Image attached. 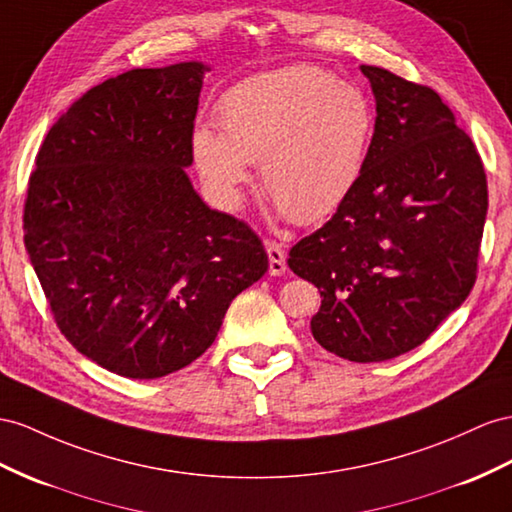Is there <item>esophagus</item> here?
I'll list each match as a JSON object with an SVG mask.
<instances>
[{
  "mask_svg": "<svg viewBox=\"0 0 512 512\" xmlns=\"http://www.w3.org/2000/svg\"><path fill=\"white\" fill-rule=\"evenodd\" d=\"M266 251H268V261H270V274L279 277V274H285L287 270V261H285V251L279 242H266Z\"/></svg>",
  "mask_w": 512,
  "mask_h": 512,
  "instance_id": "obj_1",
  "label": "esophagus"
}]
</instances>
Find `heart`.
<instances>
[{"mask_svg":"<svg viewBox=\"0 0 512 512\" xmlns=\"http://www.w3.org/2000/svg\"><path fill=\"white\" fill-rule=\"evenodd\" d=\"M220 131L192 136L203 181L225 205H238L251 164L283 216L311 225L342 205L363 175L374 110L361 88L313 64L259 73L222 95Z\"/></svg>","mask_w":512,"mask_h":512,"instance_id":"heart-1","label":"heart"}]
</instances>
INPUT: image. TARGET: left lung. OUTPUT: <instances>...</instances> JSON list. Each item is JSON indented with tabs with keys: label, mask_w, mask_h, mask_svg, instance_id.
I'll use <instances>...</instances> for the list:
<instances>
[{
	"label": "left lung",
	"mask_w": 512,
	"mask_h": 512,
	"mask_svg": "<svg viewBox=\"0 0 512 512\" xmlns=\"http://www.w3.org/2000/svg\"><path fill=\"white\" fill-rule=\"evenodd\" d=\"M363 175L329 222L292 246L287 266L320 290L311 318L333 355L387 361L424 344L476 283L487 175L476 144L435 90L381 67Z\"/></svg>",
	"instance_id": "1"
}]
</instances>
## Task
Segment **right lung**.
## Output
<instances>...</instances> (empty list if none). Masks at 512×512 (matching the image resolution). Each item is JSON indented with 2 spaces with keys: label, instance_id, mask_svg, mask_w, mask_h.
Listing matches in <instances>:
<instances>
[{
  "label": "right lung",
  "instance_id": "right-lung-1",
  "mask_svg": "<svg viewBox=\"0 0 512 512\" xmlns=\"http://www.w3.org/2000/svg\"><path fill=\"white\" fill-rule=\"evenodd\" d=\"M205 71L181 62L90 88L30 175L23 240L58 329L125 378L199 359L268 270L257 233L209 209L186 175Z\"/></svg>",
  "mask_w": 512,
  "mask_h": 512
}]
</instances>
